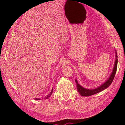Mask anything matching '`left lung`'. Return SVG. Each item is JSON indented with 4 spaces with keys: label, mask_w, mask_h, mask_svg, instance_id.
<instances>
[{
    "label": "left lung",
    "mask_w": 125,
    "mask_h": 125,
    "mask_svg": "<svg viewBox=\"0 0 125 125\" xmlns=\"http://www.w3.org/2000/svg\"><path fill=\"white\" fill-rule=\"evenodd\" d=\"M115 53H116V60H115V65H114V68H113L112 73L110 77L109 78L108 80L106 81L104 83L101 85L100 86L98 87V88H97L96 89H93V90L86 89L83 88L82 86H81L80 84H79L78 83L77 80L75 79V81L77 84V88L78 90V91L79 93L80 94V95H81L83 96H89L92 95H94V94L101 92L102 91H103L104 89H106L109 85H111L113 80H114V78L115 77V74L116 73L117 67V62H118V60H117V52H116Z\"/></svg>",
    "instance_id": "obj_1"
}]
</instances>
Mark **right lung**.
I'll list each match as a JSON object with an SVG mask.
<instances>
[{
	"label": "right lung",
	"mask_w": 125,
	"mask_h": 125,
	"mask_svg": "<svg viewBox=\"0 0 125 125\" xmlns=\"http://www.w3.org/2000/svg\"><path fill=\"white\" fill-rule=\"evenodd\" d=\"M52 92H53V88L52 89V91H51V92L50 93H49L46 97H45V98L44 99H48V98L50 97L51 96L52 94ZM34 100H41V99H40V98H35Z\"/></svg>",
	"instance_id": "right-lung-1"
}]
</instances>
